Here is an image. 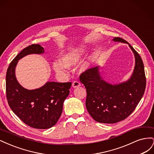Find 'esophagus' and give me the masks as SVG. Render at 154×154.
<instances>
[{
  "label": "esophagus",
  "instance_id": "esophagus-1",
  "mask_svg": "<svg viewBox=\"0 0 154 154\" xmlns=\"http://www.w3.org/2000/svg\"><path fill=\"white\" fill-rule=\"evenodd\" d=\"M80 85H81L80 83L78 81H74V82H73V83H72V87H73L74 88L78 87H80Z\"/></svg>",
  "mask_w": 154,
  "mask_h": 154
}]
</instances>
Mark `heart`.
<instances>
[{
    "label": "heart",
    "mask_w": 154,
    "mask_h": 154,
    "mask_svg": "<svg viewBox=\"0 0 154 154\" xmlns=\"http://www.w3.org/2000/svg\"><path fill=\"white\" fill-rule=\"evenodd\" d=\"M85 53V49L83 48H78L68 51L62 57L61 60H55L53 62V68L56 72L63 73L66 72L67 67H71L80 62L82 57ZM91 60L85 62L83 63L82 69H86L90 66Z\"/></svg>",
    "instance_id": "obj_1"
}]
</instances>
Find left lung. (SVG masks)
I'll return each mask as SVG.
<instances>
[{
    "label": "left lung",
    "mask_w": 154,
    "mask_h": 154,
    "mask_svg": "<svg viewBox=\"0 0 154 154\" xmlns=\"http://www.w3.org/2000/svg\"><path fill=\"white\" fill-rule=\"evenodd\" d=\"M112 40L128 44L135 56L132 75L127 82L112 85L102 79L99 66L82 72L80 80L85 87L86 108L91 117L102 123H116L132 113L141 100L146 88L144 64L140 56L129 43L120 37Z\"/></svg>",
    "instance_id": "1"
}]
</instances>
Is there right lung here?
Listing matches in <instances>:
<instances>
[{"label": "right lung", "instance_id": "1", "mask_svg": "<svg viewBox=\"0 0 154 154\" xmlns=\"http://www.w3.org/2000/svg\"><path fill=\"white\" fill-rule=\"evenodd\" d=\"M44 53V48L39 44L24 48L10 63L6 76L9 106L25 124L37 129L49 128L57 123L72 85L71 82H49L40 88L28 90L18 83L15 76L18 60L27 54Z\"/></svg>", "mask_w": 154, "mask_h": 154}]
</instances>
